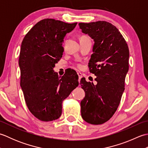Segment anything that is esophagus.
I'll return each instance as SVG.
<instances>
[{"label": "esophagus", "mask_w": 148, "mask_h": 148, "mask_svg": "<svg viewBox=\"0 0 148 148\" xmlns=\"http://www.w3.org/2000/svg\"><path fill=\"white\" fill-rule=\"evenodd\" d=\"M77 75H78V77H79V81H80L81 79L82 78L83 76H82V74L81 73V72H77Z\"/></svg>", "instance_id": "esophagus-1"}]
</instances>
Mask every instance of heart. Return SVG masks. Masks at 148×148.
<instances>
[{"instance_id":"1","label":"heart","mask_w":148,"mask_h":148,"mask_svg":"<svg viewBox=\"0 0 148 148\" xmlns=\"http://www.w3.org/2000/svg\"><path fill=\"white\" fill-rule=\"evenodd\" d=\"M83 37H86V36H83V37H81V38H83Z\"/></svg>"}]
</instances>
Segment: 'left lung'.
Segmentation results:
<instances>
[{
	"label": "left lung",
	"instance_id": "8db88e82",
	"mask_svg": "<svg viewBox=\"0 0 148 148\" xmlns=\"http://www.w3.org/2000/svg\"><path fill=\"white\" fill-rule=\"evenodd\" d=\"M79 26L94 40L88 66L97 83L95 85L84 77L81 79L85 92L81 102V116L88 123L103 124L117 110L125 90L129 49L118 29L109 22L79 23Z\"/></svg>",
	"mask_w": 148,
	"mask_h": 148
}]
</instances>
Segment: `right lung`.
Segmentation results:
<instances>
[{
    "instance_id": "add662e5",
    "label": "right lung",
    "mask_w": 148,
    "mask_h": 148,
    "mask_svg": "<svg viewBox=\"0 0 148 148\" xmlns=\"http://www.w3.org/2000/svg\"><path fill=\"white\" fill-rule=\"evenodd\" d=\"M77 23L45 19L36 23L21 42L20 86L31 113L43 121L60 117L62 102L79 85L76 72L59 77L53 71L62 57L64 39Z\"/></svg>"
}]
</instances>
